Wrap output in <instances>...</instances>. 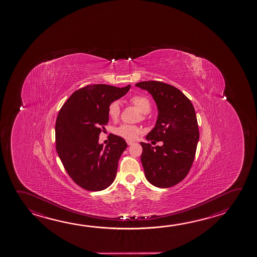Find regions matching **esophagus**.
<instances>
[{"instance_id":"1","label":"esophagus","mask_w":257,"mask_h":257,"mask_svg":"<svg viewBox=\"0 0 257 257\" xmlns=\"http://www.w3.org/2000/svg\"><path fill=\"white\" fill-rule=\"evenodd\" d=\"M127 144L128 145H131V144H135V142H133V141H126Z\"/></svg>"}]
</instances>
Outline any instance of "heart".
<instances>
[{
  "mask_svg": "<svg viewBox=\"0 0 257 257\" xmlns=\"http://www.w3.org/2000/svg\"><path fill=\"white\" fill-rule=\"evenodd\" d=\"M129 102L142 113V118L145 119L146 113L150 112L152 106L151 101L149 100L148 97L144 95H135L131 96ZM107 113L109 118L113 121L117 120L120 115V104L118 101H113L109 104ZM142 132L143 130L141 127L133 124H122L114 129L115 135L127 141H135V139H137V137L142 134Z\"/></svg>",
  "mask_w": 257,
  "mask_h": 257,
  "instance_id": "1",
  "label": "heart"
}]
</instances>
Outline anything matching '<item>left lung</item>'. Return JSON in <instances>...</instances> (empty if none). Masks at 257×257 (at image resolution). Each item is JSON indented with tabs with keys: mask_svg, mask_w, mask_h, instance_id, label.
I'll use <instances>...</instances> for the list:
<instances>
[{
	"mask_svg": "<svg viewBox=\"0 0 257 257\" xmlns=\"http://www.w3.org/2000/svg\"><path fill=\"white\" fill-rule=\"evenodd\" d=\"M135 86L153 95L159 111L146 139L163 143L155 147L141 143L145 177L158 188H170L184 180L193 164L199 139L193 104L181 91L163 82H139Z\"/></svg>",
	"mask_w": 257,
	"mask_h": 257,
	"instance_id": "1",
	"label": "left lung"
}]
</instances>
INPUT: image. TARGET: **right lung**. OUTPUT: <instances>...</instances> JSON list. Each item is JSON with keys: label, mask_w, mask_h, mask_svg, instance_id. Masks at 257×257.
Segmentation results:
<instances>
[{"label": "right lung", "mask_w": 257, "mask_h": 257, "mask_svg": "<svg viewBox=\"0 0 257 257\" xmlns=\"http://www.w3.org/2000/svg\"><path fill=\"white\" fill-rule=\"evenodd\" d=\"M96 84L75 91L59 110L56 120V150L69 177L79 187L99 191L113 183L118 162L127 144L112 135L104 147L100 133L108 122L107 107L130 89Z\"/></svg>", "instance_id": "add662e5"}]
</instances>
